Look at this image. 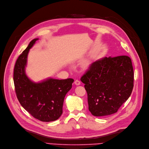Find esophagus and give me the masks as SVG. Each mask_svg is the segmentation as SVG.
Masks as SVG:
<instances>
[{
	"label": "esophagus",
	"instance_id": "1",
	"mask_svg": "<svg viewBox=\"0 0 149 149\" xmlns=\"http://www.w3.org/2000/svg\"><path fill=\"white\" fill-rule=\"evenodd\" d=\"M74 84H75V85H81V82L79 81V80H76L75 81H74Z\"/></svg>",
	"mask_w": 149,
	"mask_h": 149
}]
</instances>
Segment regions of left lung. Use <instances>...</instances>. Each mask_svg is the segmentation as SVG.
<instances>
[{"mask_svg":"<svg viewBox=\"0 0 149 149\" xmlns=\"http://www.w3.org/2000/svg\"><path fill=\"white\" fill-rule=\"evenodd\" d=\"M134 79L128 56L105 57L92 63L81 78L92 115L102 117L117 112L132 93Z\"/></svg>","mask_w":149,"mask_h":149,"instance_id":"1","label":"left lung"}]
</instances>
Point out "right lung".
Masks as SVG:
<instances>
[{"label": "right lung", "instance_id": "add662e5", "mask_svg": "<svg viewBox=\"0 0 149 149\" xmlns=\"http://www.w3.org/2000/svg\"><path fill=\"white\" fill-rule=\"evenodd\" d=\"M37 40H32L16 61L13 77L15 91L21 105L32 117L49 122L56 120L63 113L65 96L72 88L74 80L49 79L36 84L29 79L24 68L29 49Z\"/></svg>", "mask_w": 149, "mask_h": 149}]
</instances>
